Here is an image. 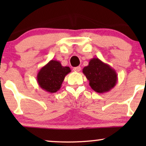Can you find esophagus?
<instances>
[{"label":"esophagus","instance_id":"1","mask_svg":"<svg viewBox=\"0 0 146 146\" xmlns=\"http://www.w3.org/2000/svg\"><path fill=\"white\" fill-rule=\"evenodd\" d=\"M80 70H81L80 66H77V67H75L73 68V70L74 72H78L80 71Z\"/></svg>","mask_w":146,"mask_h":146}]
</instances>
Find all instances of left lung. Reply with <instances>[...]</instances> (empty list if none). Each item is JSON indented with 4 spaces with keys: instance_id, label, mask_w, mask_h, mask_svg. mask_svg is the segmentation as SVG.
<instances>
[{
    "instance_id": "left-lung-1",
    "label": "left lung",
    "mask_w": 146,
    "mask_h": 146,
    "mask_svg": "<svg viewBox=\"0 0 146 146\" xmlns=\"http://www.w3.org/2000/svg\"><path fill=\"white\" fill-rule=\"evenodd\" d=\"M82 72L89 81L92 89L98 93L110 91L116 85L117 75L115 70L98 58H93Z\"/></svg>"
}]
</instances>
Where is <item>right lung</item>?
Returning <instances> with one entry per match:
<instances>
[{
  "label": "right lung",
  "mask_w": 146,
  "mask_h": 146,
  "mask_svg": "<svg viewBox=\"0 0 146 146\" xmlns=\"http://www.w3.org/2000/svg\"><path fill=\"white\" fill-rule=\"evenodd\" d=\"M70 72L68 66H62L59 61L51 60L38 72L37 82L44 91L56 92L60 89L66 76Z\"/></svg>",
  "instance_id": "1"
}]
</instances>
